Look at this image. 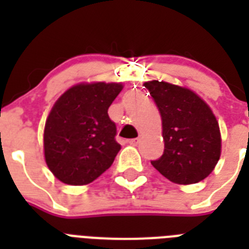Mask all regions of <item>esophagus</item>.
Listing matches in <instances>:
<instances>
[{
	"instance_id": "esophagus-1",
	"label": "esophagus",
	"mask_w": 249,
	"mask_h": 249,
	"mask_svg": "<svg viewBox=\"0 0 249 249\" xmlns=\"http://www.w3.org/2000/svg\"><path fill=\"white\" fill-rule=\"evenodd\" d=\"M128 143L132 144V146H137V144L140 143V138H133V140H129Z\"/></svg>"
}]
</instances>
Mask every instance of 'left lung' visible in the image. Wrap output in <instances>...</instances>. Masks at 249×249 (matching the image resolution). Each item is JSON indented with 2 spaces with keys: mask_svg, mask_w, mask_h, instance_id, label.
<instances>
[{
  "mask_svg": "<svg viewBox=\"0 0 249 249\" xmlns=\"http://www.w3.org/2000/svg\"><path fill=\"white\" fill-rule=\"evenodd\" d=\"M161 115L164 152L151 164L169 181L191 185L208 177L221 155L220 126L209 106L191 90L164 81L144 83Z\"/></svg>",
  "mask_w": 249,
  "mask_h": 249,
  "instance_id": "obj_1",
  "label": "left lung"
}]
</instances>
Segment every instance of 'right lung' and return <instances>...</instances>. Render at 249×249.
<instances>
[{"mask_svg": "<svg viewBox=\"0 0 249 249\" xmlns=\"http://www.w3.org/2000/svg\"><path fill=\"white\" fill-rule=\"evenodd\" d=\"M121 84H79L55 102L45 124V160L59 181L86 185L112 165L121 146L108 107Z\"/></svg>", "mask_w": 249, "mask_h": 249, "instance_id": "obj_1", "label": "right lung"}]
</instances>
